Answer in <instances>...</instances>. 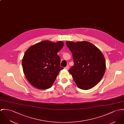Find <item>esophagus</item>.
I'll use <instances>...</instances> for the list:
<instances>
[{"label": "esophagus", "instance_id": "obj_1", "mask_svg": "<svg viewBox=\"0 0 124 124\" xmlns=\"http://www.w3.org/2000/svg\"><path fill=\"white\" fill-rule=\"evenodd\" d=\"M69 65H67V66L66 67H65V69H66V70H68L69 69Z\"/></svg>", "mask_w": 124, "mask_h": 124}]
</instances>
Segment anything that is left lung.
I'll list each match as a JSON object with an SVG mask.
<instances>
[{
    "mask_svg": "<svg viewBox=\"0 0 124 124\" xmlns=\"http://www.w3.org/2000/svg\"><path fill=\"white\" fill-rule=\"evenodd\" d=\"M72 54L74 65L69 72L79 89L87 90L98 84L106 70L104 56L96 46L90 42L67 41Z\"/></svg>",
    "mask_w": 124,
    "mask_h": 124,
    "instance_id": "1",
    "label": "left lung"
}]
</instances>
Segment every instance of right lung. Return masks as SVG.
<instances>
[{
	"label": "right lung",
	"mask_w": 124,
	"mask_h": 124,
	"mask_svg": "<svg viewBox=\"0 0 124 124\" xmlns=\"http://www.w3.org/2000/svg\"><path fill=\"white\" fill-rule=\"evenodd\" d=\"M62 41H43L30 47L22 60L23 73L34 87L50 88L61 70L60 57L57 54L63 46Z\"/></svg>",
	"instance_id": "right-lung-1"
}]
</instances>
